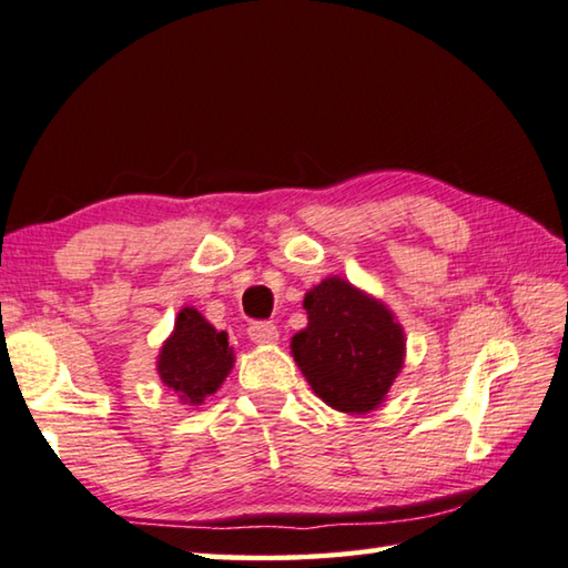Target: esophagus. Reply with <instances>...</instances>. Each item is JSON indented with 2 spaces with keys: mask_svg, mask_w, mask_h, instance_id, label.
Returning a JSON list of instances; mask_svg holds the SVG:
<instances>
[{
  "mask_svg": "<svg viewBox=\"0 0 568 568\" xmlns=\"http://www.w3.org/2000/svg\"><path fill=\"white\" fill-rule=\"evenodd\" d=\"M248 337L255 345H273L277 343V327L267 323H257L248 327Z\"/></svg>",
  "mask_w": 568,
  "mask_h": 568,
  "instance_id": "1",
  "label": "esophagus"
}]
</instances>
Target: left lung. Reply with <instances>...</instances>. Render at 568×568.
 <instances>
[{
    "instance_id": "obj_1",
    "label": "left lung",
    "mask_w": 568,
    "mask_h": 568,
    "mask_svg": "<svg viewBox=\"0 0 568 568\" xmlns=\"http://www.w3.org/2000/svg\"><path fill=\"white\" fill-rule=\"evenodd\" d=\"M307 325L291 337V355L327 407L367 415L389 395L405 367L407 337L379 297L329 275L305 293Z\"/></svg>"
}]
</instances>
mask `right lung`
<instances>
[{
	"label": "right lung",
	"instance_id": "add662e5",
	"mask_svg": "<svg viewBox=\"0 0 568 568\" xmlns=\"http://www.w3.org/2000/svg\"><path fill=\"white\" fill-rule=\"evenodd\" d=\"M233 363L229 333L215 329L195 307L185 305L159 349L156 373L181 405L199 407L205 397L219 392L231 375Z\"/></svg>",
	"mask_w": 568,
	"mask_h": 568
}]
</instances>
